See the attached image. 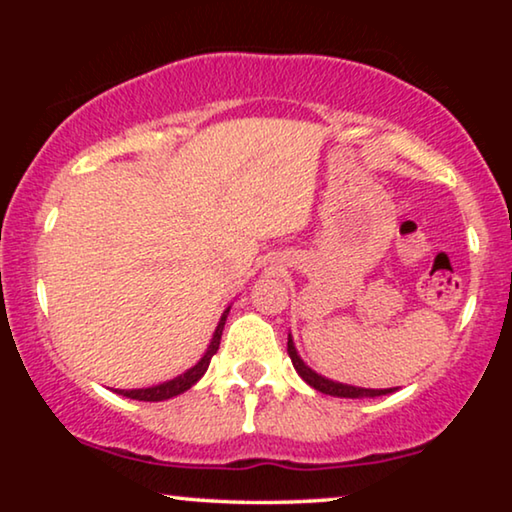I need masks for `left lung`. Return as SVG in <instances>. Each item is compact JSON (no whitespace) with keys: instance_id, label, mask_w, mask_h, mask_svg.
<instances>
[{"instance_id":"left-lung-1","label":"left lung","mask_w":512,"mask_h":512,"mask_svg":"<svg viewBox=\"0 0 512 512\" xmlns=\"http://www.w3.org/2000/svg\"><path fill=\"white\" fill-rule=\"evenodd\" d=\"M289 356H291V363L293 368L298 370V375L303 377V380L314 387L321 394H328V396H340V398H363V396H382V394H389L391 389H361V387H349V384H340V382H331L326 380V377H321L314 373L305 366L303 361H300V356L296 352V347H293V340L289 338Z\"/></svg>"}]
</instances>
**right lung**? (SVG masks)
Wrapping results in <instances>:
<instances>
[{"label": "right lung", "mask_w": 512, "mask_h": 512, "mask_svg": "<svg viewBox=\"0 0 512 512\" xmlns=\"http://www.w3.org/2000/svg\"><path fill=\"white\" fill-rule=\"evenodd\" d=\"M228 312H230V307H228L226 312H223V317H221V321H219V326H216L214 338H212V342H209V349L205 352V356H202V359H200L198 363H195V366H193L191 370H186L184 375L174 377V380H170V382L158 384V387H149V389H130V391L118 389L116 394L128 396V398H135V401H165V398H172V396H177V394H184L186 389H191L193 384L198 382L200 377L207 373L209 361H212V356L216 354V349H219V345H221V335H223V326H226V317H228Z\"/></svg>", "instance_id": "obj_1"}]
</instances>
